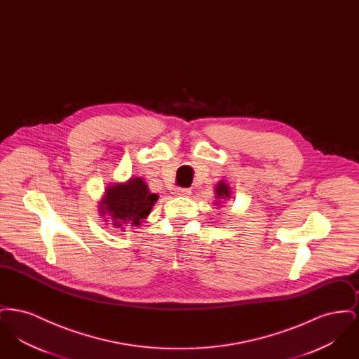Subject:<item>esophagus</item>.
<instances>
[{
	"mask_svg": "<svg viewBox=\"0 0 359 359\" xmlns=\"http://www.w3.org/2000/svg\"><path fill=\"white\" fill-rule=\"evenodd\" d=\"M175 194L179 195V196H188L191 194V191L188 188H177Z\"/></svg>",
	"mask_w": 359,
	"mask_h": 359,
	"instance_id": "34e87169",
	"label": "esophagus"
}]
</instances>
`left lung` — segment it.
<instances>
[{"label": "left lung", "mask_w": 359, "mask_h": 359, "mask_svg": "<svg viewBox=\"0 0 359 359\" xmlns=\"http://www.w3.org/2000/svg\"><path fill=\"white\" fill-rule=\"evenodd\" d=\"M215 194H217V199H227L230 198V187L224 183V182H219L215 187ZM215 205H221V202H215Z\"/></svg>", "instance_id": "obj_1"}]
</instances>
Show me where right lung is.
<instances>
[{"label":"right lung","instance_id":"right-lung-1","mask_svg":"<svg viewBox=\"0 0 359 359\" xmlns=\"http://www.w3.org/2000/svg\"><path fill=\"white\" fill-rule=\"evenodd\" d=\"M157 199L158 195L151 194L141 177H132L126 183H116L106 188L100 203V214L110 219L106 222H111L110 224L122 231L123 226H140L141 221L147 219Z\"/></svg>","mask_w":359,"mask_h":359}]
</instances>
